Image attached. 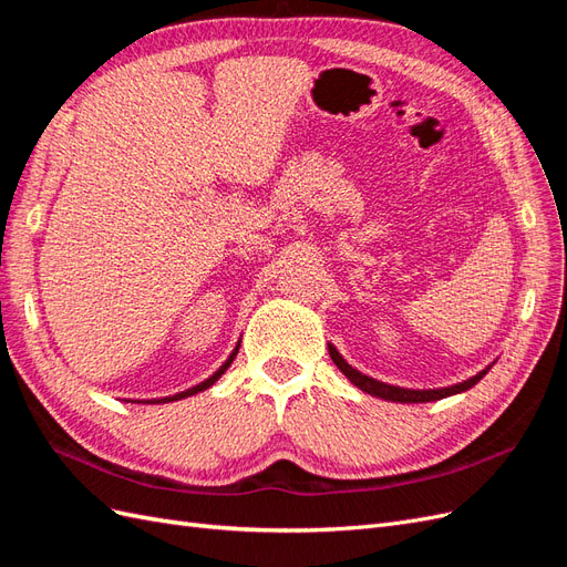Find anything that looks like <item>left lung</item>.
I'll use <instances>...</instances> for the list:
<instances>
[{
    "mask_svg": "<svg viewBox=\"0 0 567 567\" xmlns=\"http://www.w3.org/2000/svg\"><path fill=\"white\" fill-rule=\"evenodd\" d=\"M329 354L333 359V364L348 375V379L359 388L364 390L369 394H373V398H381V400H388V402H402V404H414V402H435V400H442V398H450V394H458V392H466L468 388H473L483 375L489 371V367L485 371H480L477 375H473V379L463 381L458 385H450V388H437V390H406V388H398V385H388V383H381L375 379H369V375L359 373L357 369H352L346 359H342L338 354V350L333 346H329Z\"/></svg>",
    "mask_w": 567,
    "mask_h": 567,
    "instance_id": "left-lung-1",
    "label": "left lung"
}]
</instances>
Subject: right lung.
<instances>
[{"label": "right lung", "mask_w": 567, "mask_h": 567, "mask_svg": "<svg viewBox=\"0 0 567 567\" xmlns=\"http://www.w3.org/2000/svg\"><path fill=\"white\" fill-rule=\"evenodd\" d=\"M238 354V346H236V350L231 352V357L227 359V362L225 364H221L213 375H210V379L208 381H203V383H198L196 388H192V390H184V392H179V394H173V398H163V400H153V404H156V402H175V400H182V398H188V394H196V392H200V390H205V388H210L217 379H219V375L221 373H225L229 367H231V362H234V357Z\"/></svg>", "instance_id": "add662e5"}]
</instances>
